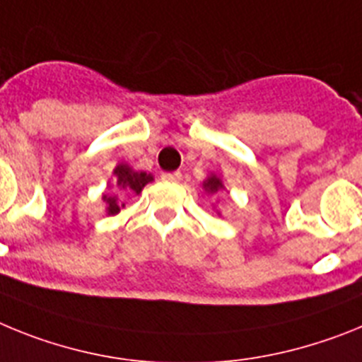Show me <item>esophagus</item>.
I'll return each instance as SVG.
<instances>
[{"instance_id": "34e87169", "label": "esophagus", "mask_w": 362, "mask_h": 362, "mask_svg": "<svg viewBox=\"0 0 362 362\" xmlns=\"http://www.w3.org/2000/svg\"><path fill=\"white\" fill-rule=\"evenodd\" d=\"M182 178L180 171H173V173H162V180L165 182H178Z\"/></svg>"}]
</instances>
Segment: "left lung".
Returning <instances> with one entry per match:
<instances>
[{
	"mask_svg": "<svg viewBox=\"0 0 362 362\" xmlns=\"http://www.w3.org/2000/svg\"><path fill=\"white\" fill-rule=\"evenodd\" d=\"M204 187H206L207 191H211V193H216L218 189H222V182H220L216 177H209L206 182H204Z\"/></svg>",
	"mask_w": 362,
	"mask_h": 362,
	"instance_id": "1",
	"label": "left lung"
}]
</instances>
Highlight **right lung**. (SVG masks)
<instances>
[{
    "label": "right lung",
    "mask_w": 362,
    "mask_h": 362,
    "mask_svg": "<svg viewBox=\"0 0 362 362\" xmlns=\"http://www.w3.org/2000/svg\"><path fill=\"white\" fill-rule=\"evenodd\" d=\"M115 175H116V184H118L120 189L127 191V193H136V194L144 189V185H146L147 182L153 180L151 175H147V173L144 171L140 173L133 171V169L129 168V165H125V163H120V165L115 169ZM103 202L107 204V209H109L111 215H116V213L120 211V206H118V202H116L115 194H103Z\"/></svg>",
    "instance_id": "1"
}]
</instances>
